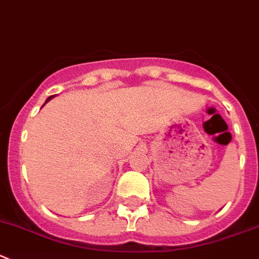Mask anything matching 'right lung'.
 Segmentation results:
<instances>
[{"label":"right lung","mask_w":259,"mask_h":259,"mask_svg":"<svg viewBox=\"0 0 259 259\" xmlns=\"http://www.w3.org/2000/svg\"><path fill=\"white\" fill-rule=\"evenodd\" d=\"M52 97H53V96H51V97H48V98H47V101H46V102H48V101H50V100H51V98H52Z\"/></svg>","instance_id":"1"}]
</instances>
